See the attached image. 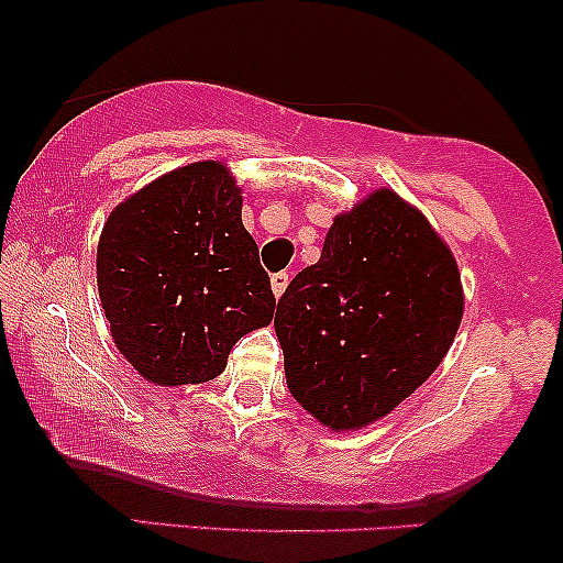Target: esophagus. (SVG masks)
<instances>
[{
  "label": "esophagus",
  "instance_id": "esophagus-1",
  "mask_svg": "<svg viewBox=\"0 0 563 563\" xmlns=\"http://www.w3.org/2000/svg\"><path fill=\"white\" fill-rule=\"evenodd\" d=\"M288 280H290V275H288V273H275V275H273V280H269V283H273V294L277 296V299H280L283 290L288 288Z\"/></svg>",
  "mask_w": 563,
  "mask_h": 563
}]
</instances>
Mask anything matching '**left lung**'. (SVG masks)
Instances as JSON below:
<instances>
[{
	"label": "left lung",
	"instance_id": "1",
	"mask_svg": "<svg viewBox=\"0 0 563 563\" xmlns=\"http://www.w3.org/2000/svg\"><path fill=\"white\" fill-rule=\"evenodd\" d=\"M461 318L448 245L421 211L373 192L333 219L320 262L277 301L288 389L322 426L363 429L437 371Z\"/></svg>",
	"mask_w": 563,
	"mask_h": 563
}]
</instances>
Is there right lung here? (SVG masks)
Listing matches in <instances>:
<instances>
[{
    "label": "right lung",
    "mask_w": 563,
    "mask_h": 563,
    "mask_svg": "<svg viewBox=\"0 0 563 563\" xmlns=\"http://www.w3.org/2000/svg\"><path fill=\"white\" fill-rule=\"evenodd\" d=\"M241 190L219 161H198L115 206L97 245V288L115 346L142 378L203 384L245 333L275 312Z\"/></svg>",
    "instance_id": "obj_1"
}]
</instances>
